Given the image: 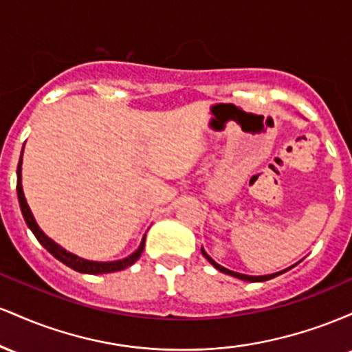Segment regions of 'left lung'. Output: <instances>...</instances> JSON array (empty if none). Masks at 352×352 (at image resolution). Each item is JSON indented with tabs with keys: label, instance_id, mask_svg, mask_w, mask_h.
Wrapping results in <instances>:
<instances>
[{
	"label": "left lung",
	"instance_id": "left-lung-1",
	"mask_svg": "<svg viewBox=\"0 0 352 352\" xmlns=\"http://www.w3.org/2000/svg\"><path fill=\"white\" fill-rule=\"evenodd\" d=\"M201 253H204V256L207 258V260L210 261V263H212L213 266H215V268L218 270V272H221V273H227V274H230V276L240 278V280H245V281H266V280H272V278L278 276V274H281V273H283V272H280V273H274V274H265V276H248V274H241V273H236V272H230V270L223 268V266H220V265H218V263H215V261H213L212 258H210L208 254L204 252V250H201ZM285 272H286V270H285Z\"/></svg>",
	"mask_w": 352,
	"mask_h": 352
}]
</instances>
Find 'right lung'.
I'll list each match as a JSON object with an SVG mask.
<instances>
[{
	"instance_id": "add662e5",
	"label": "right lung",
	"mask_w": 352,
	"mask_h": 352,
	"mask_svg": "<svg viewBox=\"0 0 352 352\" xmlns=\"http://www.w3.org/2000/svg\"><path fill=\"white\" fill-rule=\"evenodd\" d=\"M21 160H23V153H21V159H19V164H18V172H16V173H18L16 190H18L19 207H21V213H23V217H24V221H26V225L31 228V232L34 233V236L38 238L39 243H41L44 248H46L47 252L52 254V256L58 258L60 263L69 266V268L76 270V272L89 273V274H102V273L120 272V270H124V268H127V266L134 265L135 261L139 260V256L144 252L145 238L142 240V243H140L139 248H137L135 252L131 254V256L124 258V260H119V261H109V263H99V261L82 260V258H79V256H76V254L66 252V250L60 248L58 243H54V241H52L51 238H47L46 235H44V233L41 232V228H39L38 223H36V220H34L33 213H31L30 207H28L26 199H24L23 185H21Z\"/></svg>"
}]
</instances>
